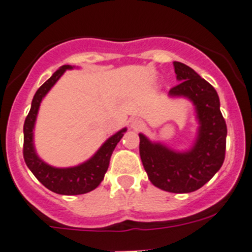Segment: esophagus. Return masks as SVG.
I'll return each instance as SVG.
<instances>
[{"instance_id": "obj_1", "label": "esophagus", "mask_w": 252, "mask_h": 252, "mask_svg": "<svg viewBox=\"0 0 252 252\" xmlns=\"http://www.w3.org/2000/svg\"><path fill=\"white\" fill-rule=\"evenodd\" d=\"M131 128L134 129V130H140V129H143L144 126H145V124H144V122L141 121V119L139 118H135L131 121Z\"/></svg>"}]
</instances>
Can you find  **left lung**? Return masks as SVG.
I'll list each match as a JSON object with an SVG mask.
<instances>
[{"mask_svg":"<svg viewBox=\"0 0 252 252\" xmlns=\"http://www.w3.org/2000/svg\"><path fill=\"white\" fill-rule=\"evenodd\" d=\"M173 66L181 82L170 90V94L193 102L199 122L198 138L192 150L176 153L139 134V153L154 186L172 193H188L206 185L223 165L226 124L214 87L187 65L175 61Z\"/></svg>","mask_w":252,"mask_h":252,"instance_id":"1","label":"left lung"}]
</instances>
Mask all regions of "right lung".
<instances>
[{"label":"right lung","instance_id":"add662e5","mask_svg":"<svg viewBox=\"0 0 252 252\" xmlns=\"http://www.w3.org/2000/svg\"><path fill=\"white\" fill-rule=\"evenodd\" d=\"M67 69H72V67L70 65H64L59 70H56L53 76L48 81L44 82L34 94L31 111H29L26 121H24L23 158L29 170L38 178L39 182L45 186L48 189L59 194L74 196V194L87 193V192L94 189L102 182L104 173L108 170L112 153H113L114 148L119 143V140L123 138L126 129H122L121 131L111 136L101 146V149L94 154V158H91L89 161L81 163V165L75 166V167H51L36 156L33 145V128L39 106H40L43 97L48 94L49 90L55 85V82L60 79L61 75L64 74Z\"/></svg>","mask_w":252,"mask_h":252}]
</instances>
